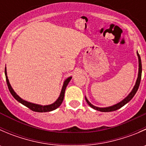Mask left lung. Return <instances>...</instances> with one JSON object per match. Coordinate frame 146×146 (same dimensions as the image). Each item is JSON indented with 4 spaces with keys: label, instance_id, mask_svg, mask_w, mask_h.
<instances>
[{
    "label": "left lung",
    "instance_id": "1",
    "mask_svg": "<svg viewBox=\"0 0 146 146\" xmlns=\"http://www.w3.org/2000/svg\"><path fill=\"white\" fill-rule=\"evenodd\" d=\"M137 55H138V78H137L136 84H135L134 87H133V90H131V92L129 93V95L126 97L125 99H123V100L121 101L120 102L117 103V104H114V105L111 106V107H103V108H101V107H95V106L92 105L89 101L86 98H85V100H86L87 103L90 105V107H91L92 108H93L94 110H98V111H103V112H107V111H116V110H119L120 109L121 107H122L123 106H124L126 103L129 102L132 98H133V96L135 95V94L136 93L137 90H138V88H139L140 85V82H141V73H142V65H141V57H140V55L138 54V53L137 52Z\"/></svg>",
    "mask_w": 146,
    "mask_h": 146
}]
</instances>
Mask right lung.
I'll return each instance as SVG.
<instances>
[{
	"label": "right lung",
	"instance_id": "1",
	"mask_svg": "<svg viewBox=\"0 0 146 146\" xmlns=\"http://www.w3.org/2000/svg\"><path fill=\"white\" fill-rule=\"evenodd\" d=\"M5 78H6V82H7V85H8V89H9L10 93L11 95L14 97L15 99L16 100H17L19 102H20L21 104H23V105L26 106V107H28L29 109H30L31 110L34 111H37V112H46V111H53V110H56V109L58 108L60 105L62 103L63 100H64V94H65V90H66V88L67 87L68 84V82H70V80H71L72 77H69L65 80L64 82V85L62 87V90H61V94H60V96L58 97V98L57 99V100L54 102L53 104H49V105H44V106H42V105H39V104H34V103H31L29 102H27L24 100L22 99L21 98L18 96L17 94L15 93L13 89L12 88L11 85H10L9 80H8V76H7V71H6V68H5Z\"/></svg>",
	"mask_w": 146,
	"mask_h": 146
}]
</instances>
